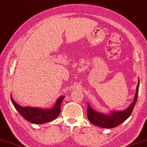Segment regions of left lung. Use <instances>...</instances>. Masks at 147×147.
Returning a JSON list of instances; mask_svg holds the SVG:
<instances>
[{
    "label": "left lung",
    "mask_w": 147,
    "mask_h": 147,
    "mask_svg": "<svg viewBox=\"0 0 147 147\" xmlns=\"http://www.w3.org/2000/svg\"><path fill=\"white\" fill-rule=\"evenodd\" d=\"M140 82L136 87V92L134 95V101L130 105L127 109L124 111L121 112H115L113 111L109 114H102L94 111L90 107L88 103V112H87V116L89 121L92 124L103 128H112L117 126L122 122H124L125 120L129 118L133 112L134 107L135 106L138 98V94Z\"/></svg>",
    "instance_id": "left-lung-1"
}]
</instances>
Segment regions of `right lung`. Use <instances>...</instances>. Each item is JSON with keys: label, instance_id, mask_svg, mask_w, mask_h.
<instances>
[{"label": "right lung", "instance_id": "add662e5", "mask_svg": "<svg viewBox=\"0 0 147 147\" xmlns=\"http://www.w3.org/2000/svg\"><path fill=\"white\" fill-rule=\"evenodd\" d=\"M64 98L65 96L59 98L55 105L49 110L33 107H22L15 102L12 96L11 99L13 105L24 119L31 123L40 124L52 121L59 115L61 105Z\"/></svg>", "mask_w": 147, "mask_h": 147}]
</instances>
